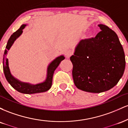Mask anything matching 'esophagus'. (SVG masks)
I'll return each instance as SVG.
<instances>
[{
  "mask_svg": "<svg viewBox=\"0 0 128 128\" xmlns=\"http://www.w3.org/2000/svg\"><path fill=\"white\" fill-rule=\"evenodd\" d=\"M72 54H73V53H72V50H67L66 51L65 53L66 57L67 58H70V57L72 55Z\"/></svg>",
  "mask_w": 128,
  "mask_h": 128,
  "instance_id": "obj_1",
  "label": "esophagus"
}]
</instances>
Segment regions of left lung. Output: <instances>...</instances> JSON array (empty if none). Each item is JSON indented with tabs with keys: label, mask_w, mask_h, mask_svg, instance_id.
<instances>
[{
	"label": "left lung",
	"mask_w": 128,
	"mask_h": 128,
	"mask_svg": "<svg viewBox=\"0 0 128 128\" xmlns=\"http://www.w3.org/2000/svg\"><path fill=\"white\" fill-rule=\"evenodd\" d=\"M101 31L94 38L82 40L70 60L74 84L84 92L99 93L118 83L125 68V56L116 33L98 24Z\"/></svg>",
	"instance_id": "8db88e82"
}]
</instances>
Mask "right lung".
<instances>
[{
	"mask_svg": "<svg viewBox=\"0 0 128 128\" xmlns=\"http://www.w3.org/2000/svg\"><path fill=\"white\" fill-rule=\"evenodd\" d=\"M27 26L26 24H23L20 26L17 31L14 32L11 35L7 42L6 49L5 50L3 58V68L5 74V78L7 81L11 86L16 90L17 92L23 94H34L39 92H45L50 88L52 84L53 75L56 68L60 65V62L65 59V57L63 55L56 57L52 61L49 63L47 68V73L46 79L42 82L32 84L29 82H24L20 80L11 74L9 67L8 59L6 58V55L8 54V50L10 49L15 41L23 33V29Z\"/></svg>",
	"mask_w": 128,
	"mask_h": 128,
	"instance_id": "add662e5",
	"label": "right lung"
}]
</instances>
